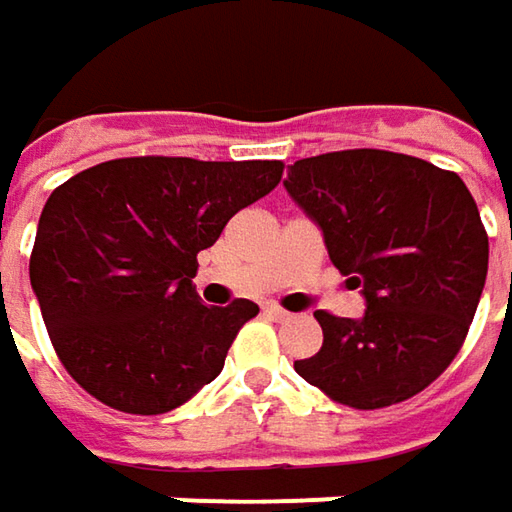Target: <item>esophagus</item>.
Instances as JSON below:
<instances>
[{"instance_id":"obj_1","label":"esophagus","mask_w":512,"mask_h":512,"mask_svg":"<svg viewBox=\"0 0 512 512\" xmlns=\"http://www.w3.org/2000/svg\"><path fill=\"white\" fill-rule=\"evenodd\" d=\"M265 313L270 316V319H276V322H285V319H290V313L282 310L279 305H265Z\"/></svg>"}]
</instances>
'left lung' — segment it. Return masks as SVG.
Segmentation results:
<instances>
[{
    "label": "left lung",
    "mask_w": 512,
    "mask_h": 512,
    "mask_svg": "<svg viewBox=\"0 0 512 512\" xmlns=\"http://www.w3.org/2000/svg\"><path fill=\"white\" fill-rule=\"evenodd\" d=\"M285 190L367 307L362 319L316 310L325 342L296 373L356 410L422 393L456 359L487 279L467 185L416 156L362 148L293 162Z\"/></svg>",
    "instance_id": "8db88e82"
}]
</instances>
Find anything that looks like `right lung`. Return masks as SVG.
<instances>
[{
	"label": "right lung",
	"instance_id": "1",
	"mask_svg": "<svg viewBox=\"0 0 512 512\" xmlns=\"http://www.w3.org/2000/svg\"><path fill=\"white\" fill-rule=\"evenodd\" d=\"M282 162L133 156L82 170L39 216L30 287L65 370L102 404L159 416L225 367L247 299L205 307L196 253L267 196Z\"/></svg>",
	"mask_w": 512,
	"mask_h": 512
}]
</instances>
